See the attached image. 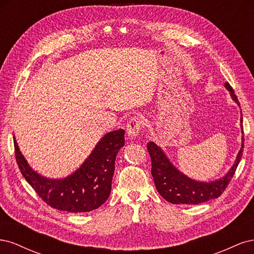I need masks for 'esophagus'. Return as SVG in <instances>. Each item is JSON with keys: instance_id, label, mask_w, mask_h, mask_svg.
I'll return each mask as SVG.
<instances>
[{"instance_id": "34e87169", "label": "esophagus", "mask_w": 254, "mask_h": 254, "mask_svg": "<svg viewBox=\"0 0 254 254\" xmlns=\"http://www.w3.org/2000/svg\"><path fill=\"white\" fill-rule=\"evenodd\" d=\"M142 129V120L137 117H133L129 120L127 124V134L130 139H135L139 136Z\"/></svg>"}]
</instances>
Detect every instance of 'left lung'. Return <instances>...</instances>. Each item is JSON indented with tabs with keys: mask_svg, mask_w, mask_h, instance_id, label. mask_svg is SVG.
Segmentation results:
<instances>
[{
	"mask_svg": "<svg viewBox=\"0 0 254 254\" xmlns=\"http://www.w3.org/2000/svg\"><path fill=\"white\" fill-rule=\"evenodd\" d=\"M225 88L230 92L232 101L241 108L240 102L234 91L228 82ZM242 113V112H241ZM241 129L243 131V115L241 114ZM244 149V136H242V147L237 152L233 165L218 179L212 181H199L191 179L179 171L168 159L165 151L155 142L147 143V150L151 158V175L159 194L166 201L173 204H199L211 199L218 198L226 190L233 177L237 165L240 164Z\"/></svg>",
	"mask_w": 254,
	"mask_h": 254,
	"instance_id": "left-lung-1",
	"label": "left lung"
}]
</instances>
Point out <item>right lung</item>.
Listing matches in <instances>:
<instances>
[{
  "instance_id": "obj_1",
  "label": "right lung",
  "mask_w": 254,
  "mask_h": 254,
  "mask_svg": "<svg viewBox=\"0 0 254 254\" xmlns=\"http://www.w3.org/2000/svg\"><path fill=\"white\" fill-rule=\"evenodd\" d=\"M124 134L123 129L106 133L77 170L60 179L34 171L13 135L17 163L25 180L50 206L70 213L90 212L104 204L111 193L115 159L125 145Z\"/></svg>"
}]
</instances>
